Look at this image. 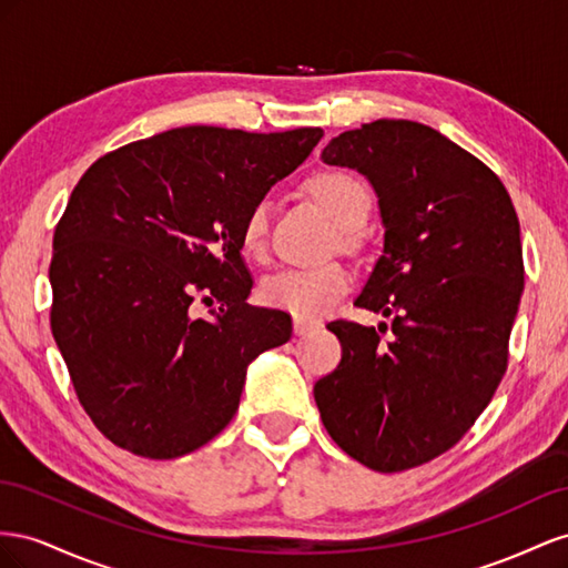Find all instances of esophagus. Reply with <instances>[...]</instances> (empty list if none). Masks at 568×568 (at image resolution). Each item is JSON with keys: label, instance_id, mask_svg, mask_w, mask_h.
I'll use <instances>...</instances> for the list:
<instances>
[{"label": "esophagus", "instance_id": "1", "mask_svg": "<svg viewBox=\"0 0 568 568\" xmlns=\"http://www.w3.org/2000/svg\"><path fill=\"white\" fill-rule=\"evenodd\" d=\"M318 326H321V323H318V321H312V318H295V321H293L295 335H306V333L316 331Z\"/></svg>", "mask_w": 568, "mask_h": 568}]
</instances>
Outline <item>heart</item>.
Returning <instances> with one entry per match:
<instances>
[{
    "label": "heart",
    "instance_id": "b5f03b06",
    "mask_svg": "<svg viewBox=\"0 0 568 568\" xmlns=\"http://www.w3.org/2000/svg\"><path fill=\"white\" fill-rule=\"evenodd\" d=\"M306 192L326 209L337 223L339 237L349 240L354 229L366 221L371 194L359 178L347 171H321L306 181ZM268 240V204L256 202L240 229V247L247 256H262ZM352 275L343 264H323L312 268H283L262 283V300L297 318L326 314L343 297Z\"/></svg>",
    "mask_w": 568,
    "mask_h": 568
}]
</instances>
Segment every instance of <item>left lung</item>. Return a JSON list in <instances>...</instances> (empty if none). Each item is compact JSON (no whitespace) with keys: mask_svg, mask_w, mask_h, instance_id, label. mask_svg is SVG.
<instances>
[{"mask_svg":"<svg viewBox=\"0 0 568 568\" xmlns=\"http://www.w3.org/2000/svg\"><path fill=\"white\" fill-rule=\"evenodd\" d=\"M321 159L376 190L383 254L354 304L393 316V339L385 323H328L343 359L314 399L352 459L407 471L455 447L505 376L521 229L499 178L430 125L378 119L333 138Z\"/></svg>","mask_w":568,"mask_h":568,"instance_id":"left-lung-1","label":"left lung"}]
</instances>
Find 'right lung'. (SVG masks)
Masks as SVG:
<instances>
[{"instance_id":"obj_1","label":"right lung","mask_w":568,"mask_h":568,"mask_svg":"<svg viewBox=\"0 0 568 568\" xmlns=\"http://www.w3.org/2000/svg\"><path fill=\"white\" fill-rule=\"evenodd\" d=\"M321 138V128H173L80 178L52 242V335L113 445L148 459L190 455L231 424L247 366L287 343V314L247 304L240 229ZM197 296L220 310L194 320Z\"/></svg>"}]
</instances>
